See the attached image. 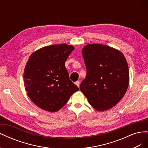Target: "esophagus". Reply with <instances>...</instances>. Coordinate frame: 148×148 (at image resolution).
<instances>
[{
  "label": "esophagus",
  "instance_id": "34e87169",
  "mask_svg": "<svg viewBox=\"0 0 148 148\" xmlns=\"http://www.w3.org/2000/svg\"><path fill=\"white\" fill-rule=\"evenodd\" d=\"M79 84H80V83H79V82H78V81H77V82H75V84L77 85V86L78 87L79 86Z\"/></svg>",
  "mask_w": 148,
  "mask_h": 148
}]
</instances>
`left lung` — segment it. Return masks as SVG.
Returning <instances> with one entry per match:
<instances>
[{
	"instance_id": "left-lung-1",
	"label": "left lung",
	"mask_w": 148,
	"mask_h": 148,
	"mask_svg": "<svg viewBox=\"0 0 148 148\" xmlns=\"http://www.w3.org/2000/svg\"><path fill=\"white\" fill-rule=\"evenodd\" d=\"M82 55L86 76L80 90L94 109H111L122 99L128 87L129 69L123 54L108 46L91 44L83 47Z\"/></svg>"
}]
</instances>
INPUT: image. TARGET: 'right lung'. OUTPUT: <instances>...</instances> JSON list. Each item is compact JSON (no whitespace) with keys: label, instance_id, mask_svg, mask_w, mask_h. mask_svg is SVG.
Returning <instances> with one entry per match:
<instances>
[{"label":"right lung","instance_id":"add662e5","mask_svg":"<svg viewBox=\"0 0 148 148\" xmlns=\"http://www.w3.org/2000/svg\"><path fill=\"white\" fill-rule=\"evenodd\" d=\"M74 47L65 44L44 47L29 57L24 71L27 95L40 108L56 112L79 88L71 81L65 62Z\"/></svg>","mask_w":148,"mask_h":148}]
</instances>
